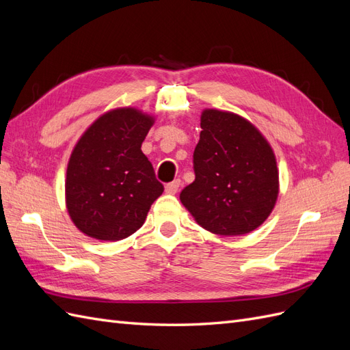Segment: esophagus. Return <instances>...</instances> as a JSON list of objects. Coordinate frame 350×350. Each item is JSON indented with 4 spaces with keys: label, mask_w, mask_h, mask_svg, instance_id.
<instances>
[{
    "label": "esophagus",
    "mask_w": 350,
    "mask_h": 350,
    "mask_svg": "<svg viewBox=\"0 0 350 350\" xmlns=\"http://www.w3.org/2000/svg\"><path fill=\"white\" fill-rule=\"evenodd\" d=\"M179 185H181V179H175V181L165 185V191L167 194H176L178 189H179Z\"/></svg>",
    "instance_id": "obj_1"
}]
</instances>
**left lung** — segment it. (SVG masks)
I'll return each mask as SVG.
<instances>
[{
  "instance_id": "1",
  "label": "left lung",
  "mask_w": 350,
  "mask_h": 350,
  "mask_svg": "<svg viewBox=\"0 0 350 350\" xmlns=\"http://www.w3.org/2000/svg\"><path fill=\"white\" fill-rule=\"evenodd\" d=\"M200 125L196 179L179 198L197 224L213 234H248L276 204V157L256 126L237 113L206 109Z\"/></svg>"
}]
</instances>
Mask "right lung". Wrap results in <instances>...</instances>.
<instances>
[{
	"instance_id": "obj_1",
	"label": "right lung",
	"mask_w": 350,
	"mask_h": 350,
	"mask_svg": "<svg viewBox=\"0 0 350 350\" xmlns=\"http://www.w3.org/2000/svg\"><path fill=\"white\" fill-rule=\"evenodd\" d=\"M153 118L133 108L109 111L94 121L74 147L66 201L83 234L120 241L144 224L153 201L163 193L142 143Z\"/></svg>"
}]
</instances>
